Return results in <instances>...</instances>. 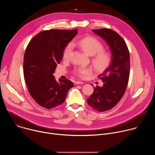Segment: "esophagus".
I'll list each match as a JSON object with an SVG mask.
<instances>
[{"label":"esophagus","mask_w":155,"mask_h":155,"mask_svg":"<svg viewBox=\"0 0 155 155\" xmlns=\"http://www.w3.org/2000/svg\"><path fill=\"white\" fill-rule=\"evenodd\" d=\"M83 83L82 81H77L75 82V84H82Z\"/></svg>","instance_id":"1"}]
</instances>
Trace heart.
<instances>
[{
  "label": "heart",
  "instance_id": "obj_1",
  "mask_svg": "<svg viewBox=\"0 0 155 155\" xmlns=\"http://www.w3.org/2000/svg\"><path fill=\"white\" fill-rule=\"evenodd\" d=\"M74 45H78L86 53L92 58V63L97 71H102L107 68L111 62L110 54L103 50L104 46L102 43L93 37H86L78 41H74L65 46L63 50V58L68 59L73 50ZM74 74L79 77L84 78L92 72L90 68L78 67L74 69Z\"/></svg>",
  "mask_w": 155,
  "mask_h": 155
}]
</instances>
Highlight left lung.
I'll return each mask as SVG.
<instances>
[{
    "label": "left lung",
    "mask_w": 155,
    "mask_h": 155,
    "mask_svg": "<svg viewBox=\"0 0 155 155\" xmlns=\"http://www.w3.org/2000/svg\"><path fill=\"white\" fill-rule=\"evenodd\" d=\"M92 31L107 43L112 60L108 67L98 76L103 86H93L94 92L87 99V102L94 110L105 112L115 107L125 93L129 77V52L126 43L117 32L106 28Z\"/></svg>",
    "instance_id": "1"
}]
</instances>
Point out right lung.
Instances as JSON below:
<instances>
[{
    "mask_svg": "<svg viewBox=\"0 0 155 155\" xmlns=\"http://www.w3.org/2000/svg\"><path fill=\"white\" fill-rule=\"evenodd\" d=\"M78 29H51L39 32L29 43L24 56V77L29 94L40 106L50 109L62 104L74 84L53 74L65 46Z\"/></svg>",
    "mask_w": 155,
    "mask_h": 155,
    "instance_id": "add662e5",
    "label": "right lung"
}]
</instances>
